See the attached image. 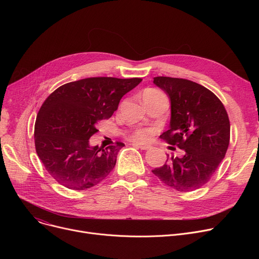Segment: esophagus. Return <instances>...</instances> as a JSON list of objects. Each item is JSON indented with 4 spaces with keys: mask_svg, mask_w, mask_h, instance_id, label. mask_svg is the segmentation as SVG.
<instances>
[{
    "mask_svg": "<svg viewBox=\"0 0 259 259\" xmlns=\"http://www.w3.org/2000/svg\"><path fill=\"white\" fill-rule=\"evenodd\" d=\"M133 146L137 147V148L142 149V150H148V149L151 148L150 145H148V144H140V143H134Z\"/></svg>",
    "mask_w": 259,
    "mask_h": 259,
    "instance_id": "34e87169",
    "label": "esophagus"
}]
</instances>
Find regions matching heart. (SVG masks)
<instances>
[{"label":"heart","mask_w":259,"mask_h":259,"mask_svg":"<svg viewBox=\"0 0 259 259\" xmlns=\"http://www.w3.org/2000/svg\"><path fill=\"white\" fill-rule=\"evenodd\" d=\"M160 92L157 89H153V88H149L146 89L143 93V95H147V94H152V93H157ZM152 132L148 129H139L137 131H134L131 134V139L135 140V141H148L149 139L151 138Z\"/></svg>","instance_id":"b5f03b06"}]
</instances>
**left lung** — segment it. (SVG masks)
Segmentation results:
<instances>
[{"instance_id":"1","label":"left lung","mask_w":259,"mask_h":259,"mask_svg":"<svg viewBox=\"0 0 259 259\" xmlns=\"http://www.w3.org/2000/svg\"><path fill=\"white\" fill-rule=\"evenodd\" d=\"M153 83L171 101L170 127L160 139L180 148L183 155L168 156L165 165L152 172L180 192L193 191L211 180L226 155L230 143L227 110L212 91L195 81L156 76Z\"/></svg>"}]
</instances>
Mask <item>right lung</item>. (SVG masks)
Masks as SVG:
<instances>
[{"instance_id":"1","label":"right lung","mask_w":259,"mask_h":259,"mask_svg":"<svg viewBox=\"0 0 259 259\" xmlns=\"http://www.w3.org/2000/svg\"><path fill=\"white\" fill-rule=\"evenodd\" d=\"M142 81L140 77H89L54 90L40 106L34 125L37 156L62 186L87 190L103 182L116 162L124 143L90 147L102 119L110 118L120 99Z\"/></svg>"}]
</instances>
